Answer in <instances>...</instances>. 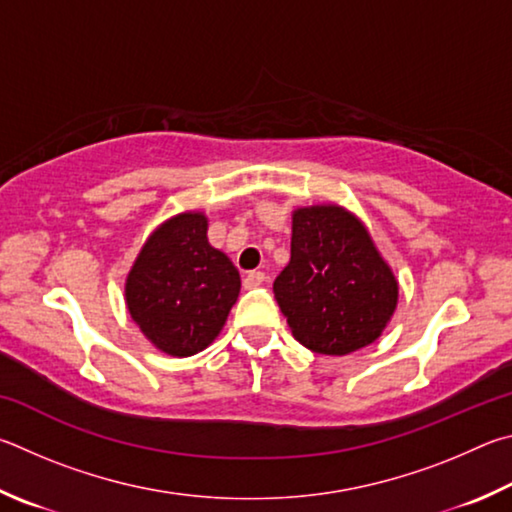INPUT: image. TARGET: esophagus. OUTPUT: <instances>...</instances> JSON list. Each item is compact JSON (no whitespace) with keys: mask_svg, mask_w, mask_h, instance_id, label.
<instances>
[{"mask_svg":"<svg viewBox=\"0 0 512 512\" xmlns=\"http://www.w3.org/2000/svg\"><path fill=\"white\" fill-rule=\"evenodd\" d=\"M263 281H265L263 272H247L242 285H245V290H254V288H258V285H263Z\"/></svg>","mask_w":512,"mask_h":512,"instance_id":"1","label":"esophagus"}]
</instances>
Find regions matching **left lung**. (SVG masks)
<instances>
[{
    "instance_id": "obj_1",
    "label": "left lung",
    "mask_w": 512,
    "mask_h": 512,
    "mask_svg": "<svg viewBox=\"0 0 512 512\" xmlns=\"http://www.w3.org/2000/svg\"><path fill=\"white\" fill-rule=\"evenodd\" d=\"M274 297L299 344L348 355L380 337L398 283L360 220L339 206H310L294 211L290 263Z\"/></svg>"
}]
</instances>
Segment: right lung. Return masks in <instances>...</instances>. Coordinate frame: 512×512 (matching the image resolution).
<instances>
[{"mask_svg": "<svg viewBox=\"0 0 512 512\" xmlns=\"http://www.w3.org/2000/svg\"><path fill=\"white\" fill-rule=\"evenodd\" d=\"M240 292L238 270L206 238L202 213L152 233L125 283L132 319L159 351L188 357L220 333Z\"/></svg>", "mask_w": 512, "mask_h": 512, "instance_id": "add662e5", "label": "right lung"}]
</instances>
